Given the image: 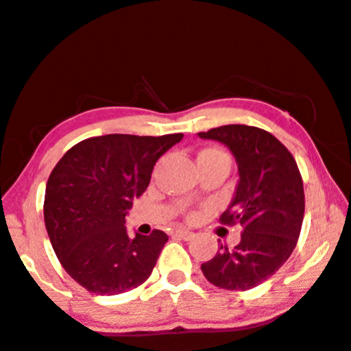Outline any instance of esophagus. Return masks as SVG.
<instances>
[{"instance_id":"1","label":"esophagus","mask_w":351,"mask_h":351,"mask_svg":"<svg viewBox=\"0 0 351 351\" xmlns=\"http://www.w3.org/2000/svg\"><path fill=\"white\" fill-rule=\"evenodd\" d=\"M173 236L180 237V239H183V241H189V239H191V237H193V232L189 231V229L178 228L175 232H173Z\"/></svg>"}]
</instances>
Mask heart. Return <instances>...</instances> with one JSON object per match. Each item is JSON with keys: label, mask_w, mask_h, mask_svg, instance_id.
<instances>
[{"label": "heart", "mask_w": 351, "mask_h": 351, "mask_svg": "<svg viewBox=\"0 0 351 351\" xmlns=\"http://www.w3.org/2000/svg\"><path fill=\"white\" fill-rule=\"evenodd\" d=\"M201 156H215V158H226L229 160V156L224 153L223 150H217V148H208V150H203L198 155V158ZM188 217L189 219H193V217H196V211H189L188 213Z\"/></svg>", "instance_id": "obj_1"}]
</instances>
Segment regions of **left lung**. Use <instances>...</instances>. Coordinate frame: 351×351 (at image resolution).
Listing matches in <instances>:
<instances>
[{
	"label": "left lung",
	"mask_w": 351,
	"mask_h": 351,
	"mask_svg": "<svg viewBox=\"0 0 351 351\" xmlns=\"http://www.w3.org/2000/svg\"><path fill=\"white\" fill-rule=\"evenodd\" d=\"M198 135L224 143L236 156L239 184L219 223L243 228L241 243L232 249L221 244L201 271L224 291H249L279 271L295 249L305 211L302 175L292 153L263 128L224 125Z\"/></svg>",
	"instance_id": "8db88e82"
}]
</instances>
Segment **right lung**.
Wrapping results in <instances>:
<instances>
[{
    "instance_id": "1",
    "label": "right lung",
    "mask_w": 351,
    "mask_h": 351,
    "mask_svg": "<svg viewBox=\"0 0 351 351\" xmlns=\"http://www.w3.org/2000/svg\"><path fill=\"white\" fill-rule=\"evenodd\" d=\"M183 134L92 136L66 152L51 171L44 223L66 272L88 292L117 295L142 285L168 236L130 237L125 215L150 183L155 163Z\"/></svg>"
}]
</instances>
